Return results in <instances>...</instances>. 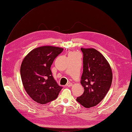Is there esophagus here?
Segmentation results:
<instances>
[{
  "label": "esophagus",
  "mask_w": 132,
  "mask_h": 132,
  "mask_svg": "<svg viewBox=\"0 0 132 132\" xmlns=\"http://www.w3.org/2000/svg\"><path fill=\"white\" fill-rule=\"evenodd\" d=\"M72 85V84L71 82H68V83L66 84V86L67 87H71Z\"/></svg>",
  "instance_id": "esophagus-1"
}]
</instances>
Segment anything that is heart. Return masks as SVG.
<instances>
[{
  "label": "heart",
  "instance_id": "heart-1",
  "mask_svg": "<svg viewBox=\"0 0 132 132\" xmlns=\"http://www.w3.org/2000/svg\"><path fill=\"white\" fill-rule=\"evenodd\" d=\"M72 54H74V53H72Z\"/></svg>",
  "mask_w": 132,
  "mask_h": 132
}]
</instances>
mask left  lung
<instances>
[{
  "instance_id": "8db88e82",
  "label": "left lung",
  "mask_w": 132,
  "mask_h": 132,
  "mask_svg": "<svg viewBox=\"0 0 132 132\" xmlns=\"http://www.w3.org/2000/svg\"><path fill=\"white\" fill-rule=\"evenodd\" d=\"M81 51L83 54V72L80 82L84 91L76 101L89 108L98 104L108 93L113 73L108 62L98 51L82 48Z\"/></svg>"
}]
</instances>
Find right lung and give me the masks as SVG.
Segmentation results:
<instances>
[{
  "instance_id": "obj_1",
  "label": "right lung",
  "mask_w": 132,
  "mask_h": 132,
  "mask_svg": "<svg viewBox=\"0 0 132 132\" xmlns=\"http://www.w3.org/2000/svg\"><path fill=\"white\" fill-rule=\"evenodd\" d=\"M63 50L53 46L38 47L22 61L20 72L24 89L38 103L46 104L55 100L62 89L53 77L51 67Z\"/></svg>"
}]
</instances>
